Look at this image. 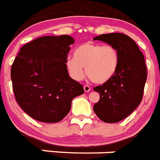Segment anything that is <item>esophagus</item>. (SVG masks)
<instances>
[{"mask_svg":"<svg viewBox=\"0 0 160 160\" xmlns=\"http://www.w3.org/2000/svg\"><path fill=\"white\" fill-rule=\"evenodd\" d=\"M83 88H84L85 92H89V91L90 90V86H88V85H85L84 87H83Z\"/></svg>","mask_w":160,"mask_h":160,"instance_id":"esophagus-1","label":"esophagus"}]
</instances>
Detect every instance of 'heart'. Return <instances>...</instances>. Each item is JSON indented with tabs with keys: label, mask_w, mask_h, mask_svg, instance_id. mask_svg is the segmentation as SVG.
Instances as JSON below:
<instances>
[{
	"label": "heart",
	"mask_w": 160,
	"mask_h": 160,
	"mask_svg": "<svg viewBox=\"0 0 160 160\" xmlns=\"http://www.w3.org/2000/svg\"><path fill=\"white\" fill-rule=\"evenodd\" d=\"M119 55L112 45L85 42L78 46L73 58H69L66 66L70 75L81 80L85 75L84 68L89 78L95 83H104L114 75L118 65Z\"/></svg>",
	"instance_id": "heart-1"
}]
</instances>
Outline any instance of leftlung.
Listing matches in <instances>:
<instances>
[{
  "label": "left lung",
  "instance_id": "left-lung-1",
  "mask_svg": "<svg viewBox=\"0 0 160 160\" xmlns=\"http://www.w3.org/2000/svg\"><path fill=\"white\" fill-rule=\"evenodd\" d=\"M94 40L112 45L118 51V65L114 75L94 87L100 95L94 105L96 115L105 122H118L130 115L142 101L147 80L145 59L136 43L123 33L102 34Z\"/></svg>",
  "mask_w": 160,
  "mask_h": 160
}]
</instances>
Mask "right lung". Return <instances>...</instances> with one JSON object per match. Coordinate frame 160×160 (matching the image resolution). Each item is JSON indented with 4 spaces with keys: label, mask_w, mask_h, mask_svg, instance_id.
I'll use <instances>...</instances> for the list:
<instances>
[{
    "label": "right lung",
    "mask_w": 160,
    "mask_h": 160,
    "mask_svg": "<svg viewBox=\"0 0 160 160\" xmlns=\"http://www.w3.org/2000/svg\"><path fill=\"white\" fill-rule=\"evenodd\" d=\"M73 38L45 36L25 44L11 67L17 102L31 118L58 122L70 112L73 98L84 93L82 84L70 77L66 61Z\"/></svg>",
    "instance_id": "obj_1"
}]
</instances>
